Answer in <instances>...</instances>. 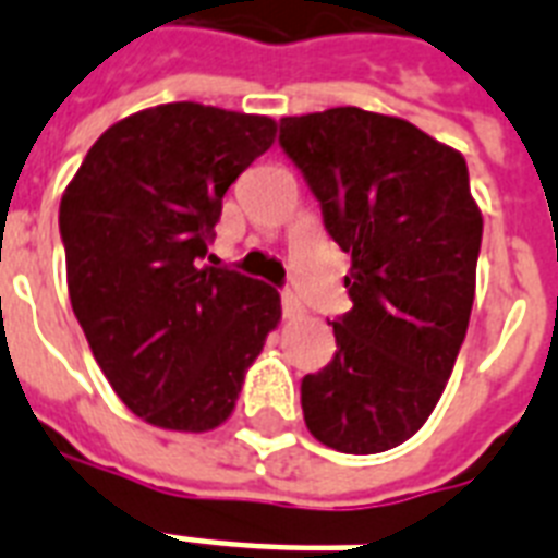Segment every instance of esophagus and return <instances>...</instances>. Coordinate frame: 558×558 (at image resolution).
<instances>
[{"mask_svg": "<svg viewBox=\"0 0 558 558\" xmlns=\"http://www.w3.org/2000/svg\"><path fill=\"white\" fill-rule=\"evenodd\" d=\"M280 310H283V315H287V318H295V315H301V304H298V298L292 295V292H283V295H280Z\"/></svg>", "mask_w": 558, "mask_h": 558, "instance_id": "esophagus-1", "label": "esophagus"}]
</instances>
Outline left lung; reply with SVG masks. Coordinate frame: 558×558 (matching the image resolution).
<instances>
[{"mask_svg":"<svg viewBox=\"0 0 558 558\" xmlns=\"http://www.w3.org/2000/svg\"><path fill=\"white\" fill-rule=\"evenodd\" d=\"M278 142L353 257L336 353L301 379L306 428L344 454L388 451L423 428L466 339L484 236L466 161L359 107L280 118Z\"/></svg>","mask_w":558,"mask_h":558,"instance_id":"left-lung-1","label":"left lung"}]
</instances>
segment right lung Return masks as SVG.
<instances>
[{
	"instance_id": "1",
	"label": "right lung",
	"mask_w": 558,
	"mask_h": 558,
	"mask_svg": "<svg viewBox=\"0 0 558 558\" xmlns=\"http://www.w3.org/2000/svg\"><path fill=\"white\" fill-rule=\"evenodd\" d=\"M275 130L191 100L144 109L92 144L63 193L74 315L121 402L159 428L226 423L278 327V289L205 266L222 196Z\"/></svg>"
}]
</instances>
